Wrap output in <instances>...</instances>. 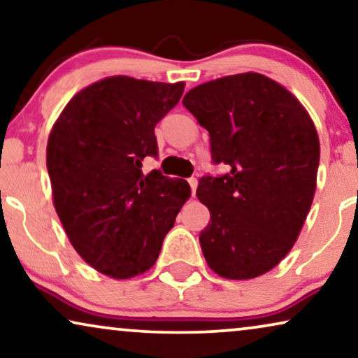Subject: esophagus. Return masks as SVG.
<instances>
[{
	"label": "esophagus",
	"instance_id": "1",
	"mask_svg": "<svg viewBox=\"0 0 358 358\" xmlns=\"http://www.w3.org/2000/svg\"><path fill=\"white\" fill-rule=\"evenodd\" d=\"M187 182L190 185V192H192V197L195 195V190H197V179L195 178H189Z\"/></svg>",
	"mask_w": 358,
	"mask_h": 358
}]
</instances>
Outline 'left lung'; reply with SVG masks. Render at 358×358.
<instances>
[{"instance_id":"8db88e82","label":"left lung","mask_w":358,"mask_h":358,"mask_svg":"<svg viewBox=\"0 0 358 358\" xmlns=\"http://www.w3.org/2000/svg\"><path fill=\"white\" fill-rule=\"evenodd\" d=\"M182 104L208 130L213 164L229 169L199 180L212 220L199 238L205 261L224 278L262 275L287 256L310 212L315 124L290 91L259 73L205 83Z\"/></svg>"}]
</instances>
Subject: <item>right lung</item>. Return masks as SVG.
<instances>
[{"label": "right lung", "mask_w": 358, "mask_h": 358, "mask_svg": "<svg viewBox=\"0 0 358 358\" xmlns=\"http://www.w3.org/2000/svg\"><path fill=\"white\" fill-rule=\"evenodd\" d=\"M184 83L112 76L68 102L47 145L53 205L76 252L106 275L130 278L153 267L163 239L190 197L187 180L159 169L155 127Z\"/></svg>", "instance_id": "obj_1"}]
</instances>
